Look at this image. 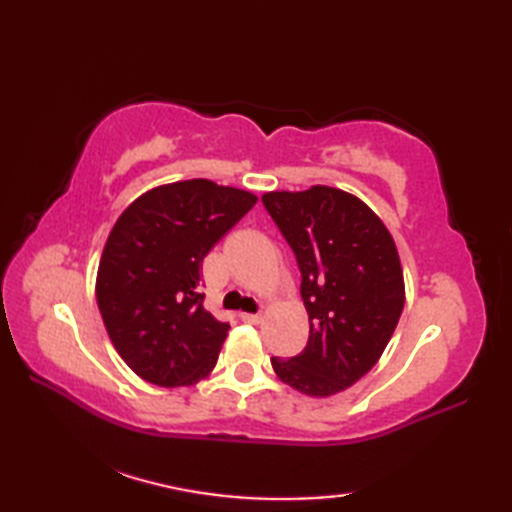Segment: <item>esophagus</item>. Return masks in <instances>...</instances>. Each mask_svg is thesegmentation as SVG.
<instances>
[{
	"label": "esophagus",
	"instance_id": "obj_1",
	"mask_svg": "<svg viewBox=\"0 0 512 512\" xmlns=\"http://www.w3.org/2000/svg\"><path fill=\"white\" fill-rule=\"evenodd\" d=\"M242 321L257 325V323H262V314H248V312H242Z\"/></svg>",
	"mask_w": 512,
	"mask_h": 512
}]
</instances>
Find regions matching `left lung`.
Masks as SVG:
<instances>
[{
    "instance_id": "1",
    "label": "left lung",
    "mask_w": 512,
    "mask_h": 512,
    "mask_svg": "<svg viewBox=\"0 0 512 512\" xmlns=\"http://www.w3.org/2000/svg\"><path fill=\"white\" fill-rule=\"evenodd\" d=\"M262 202L297 257L310 319L303 352L270 363L301 394L334 396L378 363L398 325L405 281L394 237L363 200L323 184Z\"/></svg>"
}]
</instances>
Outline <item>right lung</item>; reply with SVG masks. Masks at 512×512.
Here are the masks:
<instances>
[{
	"mask_svg": "<svg viewBox=\"0 0 512 512\" xmlns=\"http://www.w3.org/2000/svg\"><path fill=\"white\" fill-rule=\"evenodd\" d=\"M255 202L250 191L182 180L143 193L116 220L96 303L116 352L147 383L195 385L211 374L231 325L202 306V262Z\"/></svg>",
	"mask_w": 512,
	"mask_h": 512,
	"instance_id": "right-lung-1",
	"label": "right lung"
}]
</instances>
